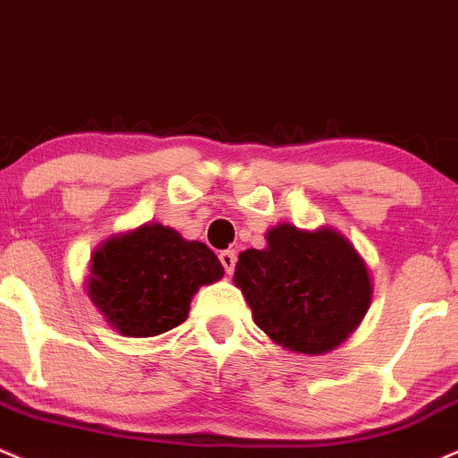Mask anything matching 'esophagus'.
Instances as JSON below:
<instances>
[{"mask_svg":"<svg viewBox=\"0 0 458 458\" xmlns=\"http://www.w3.org/2000/svg\"><path fill=\"white\" fill-rule=\"evenodd\" d=\"M235 261H238V255H235L233 250H223V252H220V263H223L225 272H227V274H233Z\"/></svg>","mask_w":458,"mask_h":458,"instance_id":"34e87169","label":"esophagus"}]
</instances>
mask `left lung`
I'll return each instance as SVG.
<instances>
[{"label": "left lung", "mask_w": 458, "mask_h": 458, "mask_svg": "<svg viewBox=\"0 0 458 458\" xmlns=\"http://www.w3.org/2000/svg\"><path fill=\"white\" fill-rule=\"evenodd\" d=\"M266 240L263 250L240 252L233 274L255 324L276 345L306 356L341 345L373 298L367 263L330 227L276 225Z\"/></svg>", "instance_id": "left-lung-1"}]
</instances>
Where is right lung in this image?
Returning <instances> with one entry per match:
<instances>
[{
    "mask_svg": "<svg viewBox=\"0 0 458 458\" xmlns=\"http://www.w3.org/2000/svg\"><path fill=\"white\" fill-rule=\"evenodd\" d=\"M223 274L218 257L203 242L148 223L94 250L88 295L122 336H158L186 321L197 289Z\"/></svg>",
    "mask_w": 458,
    "mask_h": 458,
    "instance_id": "add662e5",
    "label": "right lung"
}]
</instances>
